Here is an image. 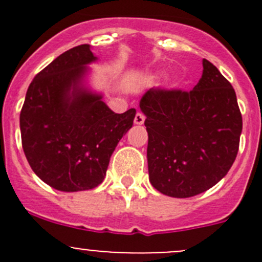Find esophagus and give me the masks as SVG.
Instances as JSON below:
<instances>
[{
    "mask_svg": "<svg viewBox=\"0 0 262 262\" xmlns=\"http://www.w3.org/2000/svg\"><path fill=\"white\" fill-rule=\"evenodd\" d=\"M144 120H146L144 115L142 114V113H137L136 118H134V124H137V125H142V124L144 123Z\"/></svg>",
    "mask_w": 262,
    "mask_h": 262,
    "instance_id": "1",
    "label": "esophagus"
}]
</instances>
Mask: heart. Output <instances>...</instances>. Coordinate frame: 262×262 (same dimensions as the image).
<instances>
[{
	"mask_svg": "<svg viewBox=\"0 0 262 262\" xmlns=\"http://www.w3.org/2000/svg\"><path fill=\"white\" fill-rule=\"evenodd\" d=\"M149 81H152V78H150ZM168 84H170V86L172 87V89H175V87H178V86H179L178 78H171V80L168 81Z\"/></svg>",
	"mask_w": 262,
	"mask_h": 262,
	"instance_id": "b5f03b06",
	"label": "heart"
}]
</instances>
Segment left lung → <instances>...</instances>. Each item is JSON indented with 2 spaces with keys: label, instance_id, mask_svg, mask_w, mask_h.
Instances as JSON below:
<instances>
[{
  "label": "left lung",
  "instance_id": "8db88e82",
  "mask_svg": "<svg viewBox=\"0 0 262 262\" xmlns=\"http://www.w3.org/2000/svg\"><path fill=\"white\" fill-rule=\"evenodd\" d=\"M146 115L149 181L172 198H190L219 182L236 160L242 115L233 87L209 60L191 91L148 90Z\"/></svg>",
  "mask_w": 262,
  "mask_h": 262
}]
</instances>
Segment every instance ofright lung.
I'll return each instance as SVG.
<instances>
[{
	"label": "right lung",
	"instance_id": "obj_1",
	"mask_svg": "<svg viewBox=\"0 0 262 262\" xmlns=\"http://www.w3.org/2000/svg\"><path fill=\"white\" fill-rule=\"evenodd\" d=\"M89 44L55 58L35 76L20 114L21 142L31 170L59 191L90 190L106 176L110 157L133 125L136 109L115 114L87 84Z\"/></svg>",
	"mask_w": 262,
	"mask_h": 262
}]
</instances>
